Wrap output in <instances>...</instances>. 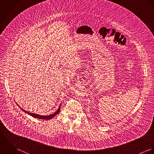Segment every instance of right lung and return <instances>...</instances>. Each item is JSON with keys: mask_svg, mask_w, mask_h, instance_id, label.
<instances>
[{"mask_svg": "<svg viewBox=\"0 0 154 154\" xmlns=\"http://www.w3.org/2000/svg\"><path fill=\"white\" fill-rule=\"evenodd\" d=\"M61 105H60L59 108L58 109V110H57L55 113H54V114H51V115H49V116H40V115H38V114H37L31 113V112H28V111H25L24 109H23L22 108H21V107H20V108H21L24 112H25L27 113V114H29L30 116H31L34 117V118H37V119H43V120H50V119L54 118L56 115H57V114L60 112V109H61V108H60Z\"/></svg>", "mask_w": 154, "mask_h": 154, "instance_id": "add662e5", "label": "right lung"}]
</instances>
